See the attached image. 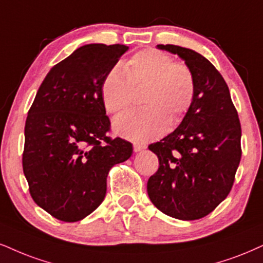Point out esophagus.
Wrapping results in <instances>:
<instances>
[{
  "label": "esophagus",
  "mask_w": 263,
  "mask_h": 263,
  "mask_svg": "<svg viewBox=\"0 0 263 263\" xmlns=\"http://www.w3.org/2000/svg\"><path fill=\"white\" fill-rule=\"evenodd\" d=\"M133 147H134L135 152H140L141 150H144L146 146H145V145H141V144H134L133 145Z\"/></svg>",
  "instance_id": "1"
}]
</instances>
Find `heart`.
I'll return each instance as SVG.
<instances>
[{
	"instance_id": "1",
	"label": "heart",
	"mask_w": 263,
	"mask_h": 263,
	"mask_svg": "<svg viewBox=\"0 0 263 263\" xmlns=\"http://www.w3.org/2000/svg\"><path fill=\"white\" fill-rule=\"evenodd\" d=\"M145 86L144 108L117 117L113 130L135 142L160 137L167 125L174 126L189 111L195 97V78L185 64L174 63L167 53L154 48L139 51L106 74L101 86L105 109L111 115L132 105V89Z\"/></svg>"
}]
</instances>
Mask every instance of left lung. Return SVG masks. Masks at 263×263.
I'll use <instances>...</instances> for the list:
<instances>
[{
    "label": "left lung",
    "mask_w": 263,
    "mask_h": 263,
    "mask_svg": "<svg viewBox=\"0 0 263 263\" xmlns=\"http://www.w3.org/2000/svg\"><path fill=\"white\" fill-rule=\"evenodd\" d=\"M178 54L195 78V97L178 128L148 150L160 167L147 181L151 202L164 215L194 221L228 196L241 158V126L228 85L202 54L157 45Z\"/></svg>",
    "instance_id": "obj_1"
}]
</instances>
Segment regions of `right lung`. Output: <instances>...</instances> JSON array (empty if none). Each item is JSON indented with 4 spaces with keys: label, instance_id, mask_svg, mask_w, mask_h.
Returning a JSON list of instances; mask_svg holds the SVG:
<instances>
[{
    "label": "right lung",
    "instance_id": "right-lung-1",
    "mask_svg": "<svg viewBox=\"0 0 263 263\" xmlns=\"http://www.w3.org/2000/svg\"><path fill=\"white\" fill-rule=\"evenodd\" d=\"M125 45L89 44L51 68L25 122L23 172L37 206L63 222L82 221L106 196L107 176L133 145L111 139L101 86Z\"/></svg>",
    "mask_w": 263,
    "mask_h": 263
}]
</instances>
